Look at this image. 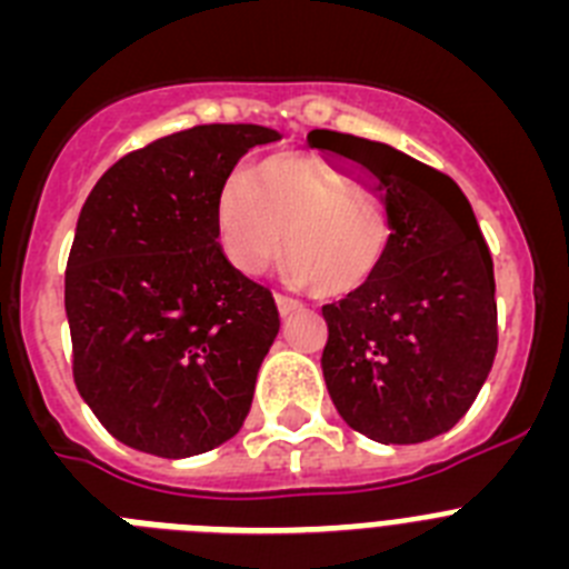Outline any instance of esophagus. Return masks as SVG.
<instances>
[{"label":"esophagus","mask_w":569,"mask_h":569,"mask_svg":"<svg viewBox=\"0 0 569 569\" xmlns=\"http://www.w3.org/2000/svg\"><path fill=\"white\" fill-rule=\"evenodd\" d=\"M276 308H279L281 316H290V313H293V310H299L301 305H299V301H296V299H290V296L276 293Z\"/></svg>","instance_id":"34e87169"}]
</instances>
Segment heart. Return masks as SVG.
I'll use <instances>...</instances> for the list:
<instances>
[{
  "instance_id": "obj_1",
  "label": "heart",
  "mask_w": 569,
  "mask_h": 569,
  "mask_svg": "<svg viewBox=\"0 0 569 569\" xmlns=\"http://www.w3.org/2000/svg\"><path fill=\"white\" fill-rule=\"evenodd\" d=\"M216 236L241 273L281 268L308 293L339 299L373 279L390 250V216L373 196L299 153L256 162L216 199Z\"/></svg>"
}]
</instances>
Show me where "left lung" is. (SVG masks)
<instances>
[{"label":"left lung","instance_id":"obj_1","mask_svg":"<svg viewBox=\"0 0 569 569\" xmlns=\"http://www.w3.org/2000/svg\"><path fill=\"white\" fill-rule=\"evenodd\" d=\"M385 196L390 250L356 293L325 305L321 370L347 425L381 445L447 433L479 396L499 347L492 256L467 196L390 144L316 130Z\"/></svg>","mask_w":569,"mask_h":569}]
</instances>
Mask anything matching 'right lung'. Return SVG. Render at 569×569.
<instances>
[{"instance_id":"1","label":"right lung","mask_w":569,"mask_h":569,"mask_svg":"<svg viewBox=\"0 0 569 569\" xmlns=\"http://www.w3.org/2000/svg\"><path fill=\"white\" fill-rule=\"evenodd\" d=\"M279 133L199 124L122 156L90 190L64 270L73 381L122 445L162 459L239 433L279 333L264 284L230 264L216 199Z\"/></svg>"}]
</instances>
